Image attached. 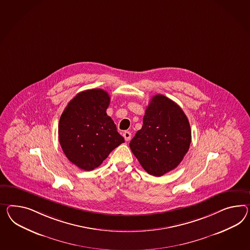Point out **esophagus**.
Here are the masks:
<instances>
[{"label":"esophagus","instance_id":"obj_1","mask_svg":"<svg viewBox=\"0 0 250 250\" xmlns=\"http://www.w3.org/2000/svg\"><path fill=\"white\" fill-rule=\"evenodd\" d=\"M123 137H124L125 141H130V138H131V133H130L129 131H125V132L123 133Z\"/></svg>","mask_w":250,"mask_h":250}]
</instances>
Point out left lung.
<instances>
[{
  "instance_id": "8db88e82",
  "label": "left lung",
  "mask_w": 250,
  "mask_h": 250,
  "mask_svg": "<svg viewBox=\"0 0 250 250\" xmlns=\"http://www.w3.org/2000/svg\"><path fill=\"white\" fill-rule=\"evenodd\" d=\"M191 142L184 111L164 95L152 97L129 147L148 174L160 177L179 166Z\"/></svg>"
}]
</instances>
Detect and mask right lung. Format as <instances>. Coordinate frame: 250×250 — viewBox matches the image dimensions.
I'll use <instances>...</instances> for the list:
<instances>
[{
  "instance_id": "add662e5",
  "label": "right lung",
  "mask_w": 250,
  "mask_h": 250,
  "mask_svg": "<svg viewBox=\"0 0 250 250\" xmlns=\"http://www.w3.org/2000/svg\"><path fill=\"white\" fill-rule=\"evenodd\" d=\"M110 98L102 89L78 93L66 106L59 122V141L68 160L90 171L124 142L106 109Z\"/></svg>"
}]
</instances>
